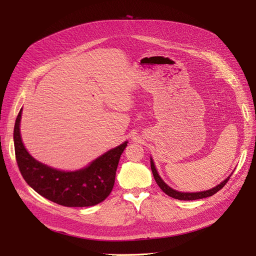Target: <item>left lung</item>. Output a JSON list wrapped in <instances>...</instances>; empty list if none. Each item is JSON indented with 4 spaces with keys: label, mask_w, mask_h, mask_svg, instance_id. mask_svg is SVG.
I'll use <instances>...</instances> for the list:
<instances>
[{
    "label": "left lung",
    "mask_w": 256,
    "mask_h": 256,
    "mask_svg": "<svg viewBox=\"0 0 256 256\" xmlns=\"http://www.w3.org/2000/svg\"><path fill=\"white\" fill-rule=\"evenodd\" d=\"M150 168H152V172L154 180H156L157 184L159 186V188L162 191H164L166 194H168V196L177 198V200H200V198L212 196L214 194V193H216L219 190H221L224 187V186L226 184L228 180H230V177H228L226 180H223L220 184H218L216 187H214L210 190L202 191V192H196V193H184V192H180V191H176V190H173L172 188H170L168 186L161 180V177L159 176L156 168H154V162H152V159H150Z\"/></svg>",
    "instance_id": "obj_1"
}]
</instances>
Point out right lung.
Returning <instances> with one entry per match:
<instances>
[{"label": "right lung", "instance_id": "obj_1", "mask_svg": "<svg viewBox=\"0 0 256 256\" xmlns=\"http://www.w3.org/2000/svg\"><path fill=\"white\" fill-rule=\"evenodd\" d=\"M21 112L14 128V154L20 173L30 187L52 202L66 207L94 206L104 200L115 182L116 168L127 143L106 152L85 168L63 172L35 160L23 146L20 136Z\"/></svg>", "mask_w": 256, "mask_h": 256}]
</instances>
